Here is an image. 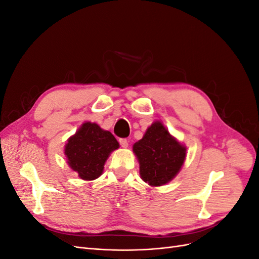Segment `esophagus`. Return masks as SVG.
<instances>
[{"mask_svg":"<svg viewBox=\"0 0 259 259\" xmlns=\"http://www.w3.org/2000/svg\"><path fill=\"white\" fill-rule=\"evenodd\" d=\"M119 142H120L121 147H123V148H127L128 147V140L126 138H121Z\"/></svg>","mask_w":259,"mask_h":259,"instance_id":"obj_1","label":"esophagus"}]
</instances>
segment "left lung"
<instances>
[{"label":"left lung","mask_w":259,"mask_h":259,"mask_svg":"<svg viewBox=\"0 0 259 259\" xmlns=\"http://www.w3.org/2000/svg\"><path fill=\"white\" fill-rule=\"evenodd\" d=\"M139 162V174L145 183L159 187L169 183L182 169L187 148L169 134L160 121L146 131L133 146Z\"/></svg>","instance_id":"left-lung-1"}]
</instances>
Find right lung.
<instances>
[{"instance_id": "add662e5", "label": "right lung", "mask_w": 259, "mask_h": 259, "mask_svg": "<svg viewBox=\"0 0 259 259\" xmlns=\"http://www.w3.org/2000/svg\"><path fill=\"white\" fill-rule=\"evenodd\" d=\"M120 147L110 132L98 124L83 123L65 146L67 163L83 180H94L104 171L110 153Z\"/></svg>"}]
</instances>
